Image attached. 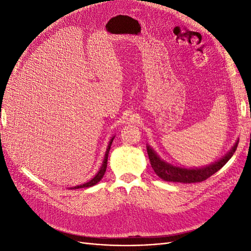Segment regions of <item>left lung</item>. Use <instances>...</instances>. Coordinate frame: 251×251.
I'll use <instances>...</instances> for the list:
<instances>
[{
  "mask_svg": "<svg viewBox=\"0 0 251 251\" xmlns=\"http://www.w3.org/2000/svg\"><path fill=\"white\" fill-rule=\"evenodd\" d=\"M238 143L239 140H237L234 146L220 160L212 162L209 165L203 166V168L196 169L181 168V166H176L165 162L150 146H147V151L151 168L161 179L170 182H181V183H196V182L206 180L211 175H214L220 169H222L234 154L235 150L238 148Z\"/></svg>",
  "mask_w": 251,
  "mask_h": 251,
  "instance_id": "obj_1",
  "label": "left lung"
}]
</instances>
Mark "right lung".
<instances>
[{"instance_id": "add662e5", "label": "right lung", "mask_w": 251, "mask_h": 251, "mask_svg": "<svg viewBox=\"0 0 251 251\" xmlns=\"http://www.w3.org/2000/svg\"><path fill=\"white\" fill-rule=\"evenodd\" d=\"M114 137H115V136H113V137H112L111 140H110V142H109V144H108V148H107V151H105V154H104V158H103L102 164H101V166H100V171H98V173L94 176V178H92L90 181L86 182V183H83V184H81V185H76V186H74V187H71V189L82 188V187H91V186H93V185L97 184L98 182H100V181L102 179L103 175H104V173H105V170H107L108 156H109V151H110V149H111V146H112V142H113Z\"/></svg>"}]
</instances>
